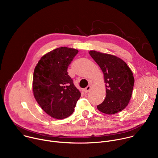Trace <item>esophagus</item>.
I'll return each mask as SVG.
<instances>
[{
	"mask_svg": "<svg viewBox=\"0 0 158 158\" xmlns=\"http://www.w3.org/2000/svg\"><path fill=\"white\" fill-rule=\"evenodd\" d=\"M91 85H87L85 89H83V91L84 92V93H88L89 91H90V89H91Z\"/></svg>",
	"mask_w": 158,
	"mask_h": 158,
	"instance_id": "obj_1",
	"label": "esophagus"
}]
</instances>
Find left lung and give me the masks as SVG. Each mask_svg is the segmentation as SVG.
Returning <instances> with one entry per match:
<instances>
[{
    "mask_svg": "<svg viewBox=\"0 0 158 158\" xmlns=\"http://www.w3.org/2000/svg\"><path fill=\"white\" fill-rule=\"evenodd\" d=\"M89 53L101 69L106 83V98L97 108L107 114L121 112L132 96L134 78L131 70L123 60L115 56L96 51Z\"/></svg>",
    "mask_w": 158,
    "mask_h": 158,
    "instance_id": "1",
    "label": "left lung"
}]
</instances>
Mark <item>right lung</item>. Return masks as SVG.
Returning a JSON list of instances; mask_svg holds the SVG:
<instances>
[{"label": "right lung", "mask_w": 158, "mask_h": 158, "mask_svg": "<svg viewBox=\"0 0 158 158\" xmlns=\"http://www.w3.org/2000/svg\"><path fill=\"white\" fill-rule=\"evenodd\" d=\"M78 53L75 49L61 47L43 56L36 65L32 81L34 98L52 118L62 119L71 116L81 93L67 73Z\"/></svg>", "instance_id": "obj_1"}]
</instances>
